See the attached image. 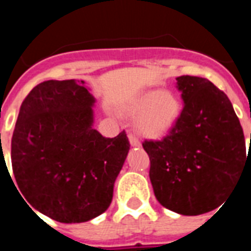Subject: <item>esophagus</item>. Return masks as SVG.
I'll return each instance as SVG.
<instances>
[{"label":"esophagus","instance_id":"esophagus-1","mask_svg":"<svg viewBox=\"0 0 251 251\" xmlns=\"http://www.w3.org/2000/svg\"><path fill=\"white\" fill-rule=\"evenodd\" d=\"M128 138H129V143L132 147H139V146H141V142L138 141V138H137L136 136L129 134V136H128Z\"/></svg>","mask_w":251,"mask_h":251}]
</instances>
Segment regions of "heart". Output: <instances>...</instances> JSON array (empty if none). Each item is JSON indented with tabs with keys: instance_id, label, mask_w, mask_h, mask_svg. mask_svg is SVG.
<instances>
[{
	"instance_id": "b5f03b06",
	"label": "heart",
	"mask_w": 251,
	"mask_h": 251,
	"mask_svg": "<svg viewBox=\"0 0 251 251\" xmlns=\"http://www.w3.org/2000/svg\"><path fill=\"white\" fill-rule=\"evenodd\" d=\"M181 100L172 92L152 89L139 94L124 109L130 117H137L136 128L150 138L163 136L181 114Z\"/></svg>"
}]
</instances>
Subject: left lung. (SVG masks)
Listing matches in <instances>:
<instances>
[{
	"mask_svg": "<svg viewBox=\"0 0 251 251\" xmlns=\"http://www.w3.org/2000/svg\"><path fill=\"white\" fill-rule=\"evenodd\" d=\"M183 109L170 134L146 141L150 179L163 207L186 216L212 211L243 176L245 139L231 101L205 77H176Z\"/></svg>",
	"mask_w": 251,
	"mask_h": 251,
	"instance_id": "obj_1",
	"label": "left lung"
}]
</instances>
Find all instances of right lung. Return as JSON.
I'll return each mask as SVG.
<instances>
[{"mask_svg":"<svg viewBox=\"0 0 251 251\" xmlns=\"http://www.w3.org/2000/svg\"><path fill=\"white\" fill-rule=\"evenodd\" d=\"M95 101L84 80H48L20 108L13 176L28 207L59 223H85L106 211L129 152L124 132L105 138L94 129Z\"/></svg>","mask_w":251,"mask_h":251,"instance_id":"1","label":"right lung"}]
</instances>
